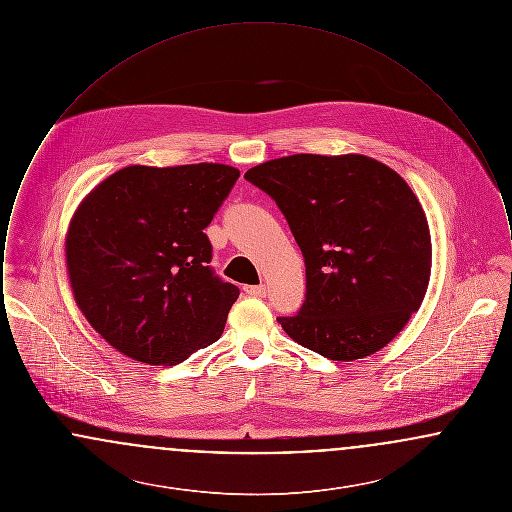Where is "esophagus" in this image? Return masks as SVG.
<instances>
[{
	"mask_svg": "<svg viewBox=\"0 0 512 512\" xmlns=\"http://www.w3.org/2000/svg\"><path fill=\"white\" fill-rule=\"evenodd\" d=\"M244 292L251 297H265L267 295V286H244Z\"/></svg>",
	"mask_w": 512,
	"mask_h": 512,
	"instance_id": "34e87169",
	"label": "esophagus"
}]
</instances>
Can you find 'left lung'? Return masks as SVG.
<instances>
[{
	"label": "left lung",
	"instance_id": "obj_1",
	"mask_svg": "<svg viewBox=\"0 0 512 512\" xmlns=\"http://www.w3.org/2000/svg\"><path fill=\"white\" fill-rule=\"evenodd\" d=\"M270 195L305 259V301L278 317L299 345L355 361L388 345L430 280L426 215L390 167L365 155H290L245 172Z\"/></svg>",
	"mask_w": 512,
	"mask_h": 512
}]
</instances>
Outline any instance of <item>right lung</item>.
I'll use <instances>...</instances> for the list:
<instances>
[{"mask_svg":"<svg viewBox=\"0 0 512 512\" xmlns=\"http://www.w3.org/2000/svg\"><path fill=\"white\" fill-rule=\"evenodd\" d=\"M240 171L217 163L126 167L74 213L67 268L88 322L147 365H178L219 340L238 286L209 265L203 232Z\"/></svg>","mask_w":512,"mask_h":512,"instance_id":"obj_1","label":"right lung"}]
</instances>
